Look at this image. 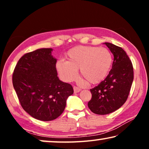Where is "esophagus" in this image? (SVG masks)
Wrapping results in <instances>:
<instances>
[{
	"mask_svg": "<svg viewBox=\"0 0 149 149\" xmlns=\"http://www.w3.org/2000/svg\"><path fill=\"white\" fill-rule=\"evenodd\" d=\"M73 89H74V93H79V91H81V89L79 88V87H73Z\"/></svg>",
	"mask_w": 149,
	"mask_h": 149,
	"instance_id": "34e87169",
	"label": "esophagus"
}]
</instances>
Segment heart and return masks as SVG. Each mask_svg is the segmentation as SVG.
<instances>
[{"mask_svg": "<svg viewBox=\"0 0 149 149\" xmlns=\"http://www.w3.org/2000/svg\"><path fill=\"white\" fill-rule=\"evenodd\" d=\"M66 61L56 64V70L62 81L74 80L79 68L81 77L89 84H97L106 78L113 64V57L107 49L91 46H78L66 55Z\"/></svg>", "mask_w": 149, "mask_h": 149, "instance_id": "b5f03b06", "label": "heart"}]
</instances>
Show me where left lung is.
Returning a JSON list of instances; mask_svg holds the SVG:
<instances>
[{"label":"left lung","mask_w":149,"mask_h":149,"mask_svg":"<svg viewBox=\"0 0 149 149\" xmlns=\"http://www.w3.org/2000/svg\"><path fill=\"white\" fill-rule=\"evenodd\" d=\"M114 56L112 69L104 80L91 89L88 102L91 112L107 115L117 111L127 100L134 80V70L129 57L121 47L104 42Z\"/></svg>","instance_id":"8db88e82"}]
</instances>
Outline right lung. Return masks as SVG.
Returning a JSON list of instances; mask_svg holds the SVG:
<instances>
[{
    "instance_id": "right-lung-1",
    "label": "right lung",
    "mask_w": 149,
    "mask_h": 149,
    "mask_svg": "<svg viewBox=\"0 0 149 149\" xmlns=\"http://www.w3.org/2000/svg\"><path fill=\"white\" fill-rule=\"evenodd\" d=\"M53 49L24 55L13 74V85L22 108L34 119L52 121L62 115L72 87L59 79Z\"/></svg>"
}]
</instances>
